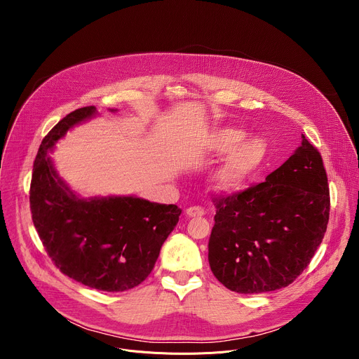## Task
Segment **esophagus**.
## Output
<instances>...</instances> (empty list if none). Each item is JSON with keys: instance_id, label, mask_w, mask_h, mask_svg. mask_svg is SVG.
Segmentation results:
<instances>
[{"instance_id": "obj_1", "label": "esophagus", "mask_w": 359, "mask_h": 359, "mask_svg": "<svg viewBox=\"0 0 359 359\" xmlns=\"http://www.w3.org/2000/svg\"><path fill=\"white\" fill-rule=\"evenodd\" d=\"M186 215L189 217H201L204 215V210L201 208H197V206H193V208H189L186 209Z\"/></svg>"}]
</instances>
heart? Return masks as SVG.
I'll list each match as a JSON object with an SVG mask.
<instances>
[{"mask_svg":"<svg viewBox=\"0 0 359 359\" xmlns=\"http://www.w3.org/2000/svg\"><path fill=\"white\" fill-rule=\"evenodd\" d=\"M201 146L209 155L226 153L208 175V186L217 193L240 190L267 156V144L262 139H244V132L234 128L215 129L203 139Z\"/></svg>","mask_w":359,"mask_h":359,"instance_id":"obj_1","label":"heart"}]
</instances>
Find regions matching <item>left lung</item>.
Listing matches in <instances>:
<instances>
[{
    "label": "left lung",
    "instance_id": "1",
    "mask_svg": "<svg viewBox=\"0 0 359 359\" xmlns=\"http://www.w3.org/2000/svg\"><path fill=\"white\" fill-rule=\"evenodd\" d=\"M301 144L266 182L216 200L209 241L215 277L240 294L276 291L310 264L330 217L323 158L301 135Z\"/></svg>",
    "mask_w": 359,
    "mask_h": 359
}]
</instances>
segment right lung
I'll return each instance as SVG.
<instances>
[{"mask_svg": "<svg viewBox=\"0 0 359 359\" xmlns=\"http://www.w3.org/2000/svg\"><path fill=\"white\" fill-rule=\"evenodd\" d=\"M96 115L95 107L76 109L43 137L29 190L32 222L65 276L95 290L126 291L151 273L182 210L136 196L82 197L71 189L49 153L71 129Z\"/></svg>", "mask_w": 359, "mask_h": 359, "instance_id": "obj_1", "label": "right lung"}]
</instances>
